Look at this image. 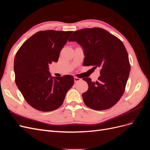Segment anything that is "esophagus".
Listing matches in <instances>:
<instances>
[{
    "label": "esophagus",
    "instance_id": "34e87169",
    "mask_svg": "<svg viewBox=\"0 0 150 150\" xmlns=\"http://www.w3.org/2000/svg\"><path fill=\"white\" fill-rule=\"evenodd\" d=\"M81 80V78H78V77H74V82L75 83H78L79 81H80Z\"/></svg>",
    "mask_w": 150,
    "mask_h": 150
}]
</instances>
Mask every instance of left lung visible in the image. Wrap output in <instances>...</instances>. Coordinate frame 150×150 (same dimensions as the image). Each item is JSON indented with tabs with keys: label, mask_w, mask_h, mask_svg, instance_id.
Returning a JSON list of instances; mask_svg holds the SVG:
<instances>
[{
	"label": "left lung",
	"mask_w": 150,
	"mask_h": 150,
	"mask_svg": "<svg viewBox=\"0 0 150 150\" xmlns=\"http://www.w3.org/2000/svg\"><path fill=\"white\" fill-rule=\"evenodd\" d=\"M69 41H75L83 47L84 66L101 68L98 80L83 79L88 84V90L82 94L84 103L94 110L110 109L123 94L129 71L128 54L121 40L105 29L99 28L76 30Z\"/></svg>",
	"instance_id": "1"
}]
</instances>
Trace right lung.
<instances>
[{
  "mask_svg": "<svg viewBox=\"0 0 150 150\" xmlns=\"http://www.w3.org/2000/svg\"><path fill=\"white\" fill-rule=\"evenodd\" d=\"M73 31H39L24 42L14 59L15 81L26 102L40 111H52L64 102L74 77L52 78L49 64L57 62L60 52Z\"/></svg>",
  "mask_w": 150,
  "mask_h": 150,
  "instance_id": "right-lung-1",
  "label": "right lung"
}]
</instances>
